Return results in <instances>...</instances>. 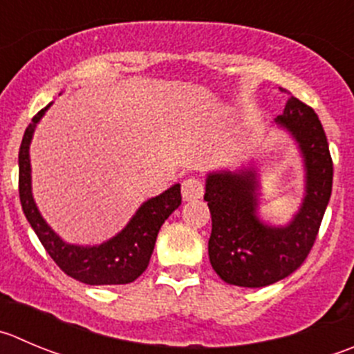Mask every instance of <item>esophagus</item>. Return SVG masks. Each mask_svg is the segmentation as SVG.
<instances>
[{"instance_id":"esophagus-1","label":"esophagus","mask_w":354,"mask_h":354,"mask_svg":"<svg viewBox=\"0 0 354 354\" xmlns=\"http://www.w3.org/2000/svg\"><path fill=\"white\" fill-rule=\"evenodd\" d=\"M181 195L183 201H195L204 195V183L198 178H187L181 185Z\"/></svg>"}]
</instances>
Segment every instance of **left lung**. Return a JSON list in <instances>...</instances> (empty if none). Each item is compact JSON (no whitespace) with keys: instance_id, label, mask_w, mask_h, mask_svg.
Here are the masks:
<instances>
[{"instance_id":"1","label":"left lung","mask_w":354,"mask_h":354,"mask_svg":"<svg viewBox=\"0 0 354 354\" xmlns=\"http://www.w3.org/2000/svg\"><path fill=\"white\" fill-rule=\"evenodd\" d=\"M275 122L296 140L306 171L303 204L287 225H266L257 216L256 167L216 171L205 180L204 201L212 218L209 261L219 279L232 286L266 287L296 272L317 240L330 201L334 166L313 109L289 95Z\"/></svg>"}]
</instances>
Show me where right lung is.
<instances>
[{
	"instance_id": "right-lung-1",
	"label": "right lung",
	"mask_w": 354,
	"mask_h": 354,
	"mask_svg": "<svg viewBox=\"0 0 354 354\" xmlns=\"http://www.w3.org/2000/svg\"><path fill=\"white\" fill-rule=\"evenodd\" d=\"M50 107L51 104H48L43 111L34 115L20 143L19 194L24 214L51 259L68 277L88 286H121L135 282L149 266L157 233L162 223L169 218L174 209L180 207V183L143 202L128 225L107 242L100 245H74L64 242L37 211L30 188V140L37 122Z\"/></svg>"
}]
</instances>
